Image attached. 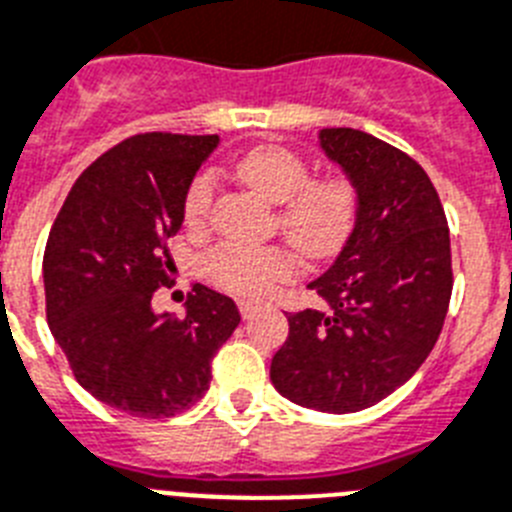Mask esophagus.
I'll return each mask as SVG.
<instances>
[{
	"label": "esophagus",
	"mask_w": 512,
	"mask_h": 512,
	"mask_svg": "<svg viewBox=\"0 0 512 512\" xmlns=\"http://www.w3.org/2000/svg\"><path fill=\"white\" fill-rule=\"evenodd\" d=\"M238 308H240V316H243L248 321V318H253V316H256V313H259L261 305L259 303H251V300H240Z\"/></svg>",
	"instance_id": "esophagus-1"
}]
</instances>
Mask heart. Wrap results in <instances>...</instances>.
Listing matches in <instances>:
<instances>
[{"label":"heart","mask_w":512,"mask_h":512,"mask_svg":"<svg viewBox=\"0 0 512 512\" xmlns=\"http://www.w3.org/2000/svg\"><path fill=\"white\" fill-rule=\"evenodd\" d=\"M235 173L256 194L279 204V230L308 259H331L355 233L360 191L342 170L310 176V165L303 155L282 144H261L240 157ZM214 196V173H196L181 202L183 225L191 233H202L207 227ZM204 269L222 290L243 298H264L298 274V259L282 246L251 248L225 243L207 253Z\"/></svg>","instance_id":"obj_1"}]
</instances>
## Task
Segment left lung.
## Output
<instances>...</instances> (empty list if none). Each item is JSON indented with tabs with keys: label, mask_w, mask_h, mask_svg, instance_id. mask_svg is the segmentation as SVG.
<instances>
[{
	"label": "left lung",
	"mask_w": 512,
	"mask_h": 512,
	"mask_svg": "<svg viewBox=\"0 0 512 512\" xmlns=\"http://www.w3.org/2000/svg\"><path fill=\"white\" fill-rule=\"evenodd\" d=\"M321 147L360 191L355 233L310 282L323 308L290 313L272 360L285 399L329 414L368 409L419 370L453 292L451 233L422 165L357 129H323Z\"/></svg>",
	"instance_id": "1"
}]
</instances>
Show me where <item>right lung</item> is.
I'll return each instance as SVG.
<instances>
[{
	"mask_svg": "<svg viewBox=\"0 0 512 512\" xmlns=\"http://www.w3.org/2000/svg\"><path fill=\"white\" fill-rule=\"evenodd\" d=\"M217 134L147 131L124 139L74 181L43 253L46 318L69 370L98 401L163 419L202 399L212 357L240 313L227 295L194 285L186 316L152 310L173 282L168 240L181 202Z\"/></svg>",
	"mask_w": 512,
	"mask_h": 512,
	"instance_id": "right-lung-1",
	"label": "right lung"
}]
</instances>
